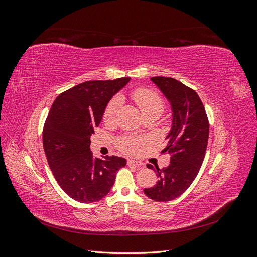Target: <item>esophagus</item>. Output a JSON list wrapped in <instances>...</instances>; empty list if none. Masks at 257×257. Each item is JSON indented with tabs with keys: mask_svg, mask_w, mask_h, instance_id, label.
Here are the masks:
<instances>
[{
	"mask_svg": "<svg viewBox=\"0 0 257 257\" xmlns=\"http://www.w3.org/2000/svg\"><path fill=\"white\" fill-rule=\"evenodd\" d=\"M127 165L130 166H136V167H143L144 164L142 162H138V161H133V160H128L127 161Z\"/></svg>",
	"mask_w": 257,
	"mask_h": 257,
	"instance_id": "esophagus-1",
	"label": "esophagus"
}]
</instances>
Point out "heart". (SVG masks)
<instances>
[{"instance_id": "obj_1", "label": "heart", "mask_w": 257, "mask_h": 257, "mask_svg": "<svg viewBox=\"0 0 257 257\" xmlns=\"http://www.w3.org/2000/svg\"><path fill=\"white\" fill-rule=\"evenodd\" d=\"M133 98L139 110L142 111L143 115H160L165 108V103L163 98L158 94L157 92L147 89V88H138L132 93ZM120 96H114L105 108L103 119L106 122H109L114 118V114L121 105ZM143 139L135 136H123L118 139L119 149L125 153L133 154L138 150V147L142 145Z\"/></svg>"}]
</instances>
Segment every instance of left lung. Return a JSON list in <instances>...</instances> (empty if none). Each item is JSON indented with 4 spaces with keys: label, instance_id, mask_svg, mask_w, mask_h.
<instances>
[{
    "label": "left lung",
    "instance_id": "8db88e82",
    "mask_svg": "<svg viewBox=\"0 0 257 257\" xmlns=\"http://www.w3.org/2000/svg\"><path fill=\"white\" fill-rule=\"evenodd\" d=\"M173 108V126L168 145L162 152L170 154V164L160 169L148 164L159 178L152 188L144 190L155 201H169L183 194L203 164L209 138V121L197 93L170 77H152Z\"/></svg>",
    "mask_w": 257,
    "mask_h": 257
}]
</instances>
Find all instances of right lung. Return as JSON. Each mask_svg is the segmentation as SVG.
Segmentation results:
<instances>
[{"label":"right lung","mask_w":257,"mask_h":257,"mask_svg":"<svg viewBox=\"0 0 257 257\" xmlns=\"http://www.w3.org/2000/svg\"><path fill=\"white\" fill-rule=\"evenodd\" d=\"M85 81L64 91L54 100L43 130L46 158L57 182L69 197L89 204L105 197L114 183L116 172L126 160L97 159L90 151L94 134L110 98L130 81Z\"/></svg>","instance_id":"obj_1"}]
</instances>
